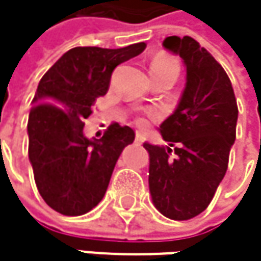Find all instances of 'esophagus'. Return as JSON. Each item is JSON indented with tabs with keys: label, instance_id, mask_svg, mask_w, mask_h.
Instances as JSON below:
<instances>
[{
	"label": "esophagus",
	"instance_id": "obj_1",
	"mask_svg": "<svg viewBox=\"0 0 261 261\" xmlns=\"http://www.w3.org/2000/svg\"><path fill=\"white\" fill-rule=\"evenodd\" d=\"M134 142H136V143H142V142H143V134H142V133H136Z\"/></svg>",
	"mask_w": 261,
	"mask_h": 261
}]
</instances>
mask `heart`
<instances>
[{
    "instance_id": "1",
    "label": "heart",
    "mask_w": 261,
    "mask_h": 261,
    "mask_svg": "<svg viewBox=\"0 0 261 261\" xmlns=\"http://www.w3.org/2000/svg\"><path fill=\"white\" fill-rule=\"evenodd\" d=\"M151 75L152 74H168V72H172V74H178V63L172 59V57H168V56H159L152 60L151 63ZM143 122V121H142Z\"/></svg>"
}]
</instances>
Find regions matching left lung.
Here are the masks:
<instances>
[{
  "mask_svg": "<svg viewBox=\"0 0 261 261\" xmlns=\"http://www.w3.org/2000/svg\"><path fill=\"white\" fill-rule=\"evenodd\" d=\"M163 46L182 59L186 87L175 112L160 125L169 146L143 143L148 181L155 208L187 221L208 207L227 172L239 110L227 72L195 39L169 36Z\"/></svg>",
  "mask_w": 261,
  "mask_h": 261,
  "instance_id": "obj_1",
  "label": "left lung"
}]
</instances>
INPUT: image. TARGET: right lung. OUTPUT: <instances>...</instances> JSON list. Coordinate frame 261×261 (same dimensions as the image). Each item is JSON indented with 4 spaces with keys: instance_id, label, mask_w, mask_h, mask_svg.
<instances>
[{
    "instance_id": "1",
    "label": "right lung",
    "mask_w": 261,
    "mask_h": 261,
    "mask_svg": "<svg viewBox=\"0 0 261 261\" xmlns=\"http://www.w3.org/2000/svg\"><path fill=\"white\" fill-rule=\"evenodd\" d=\"M146 48L145 42L109 49L77 46L39 81L28 116V159L43 201L66 216L90 212L104 198L130 127L112 124L101 139H87L84 119L109 90L115 68Z\"/></svg>"
}]
</instances>
